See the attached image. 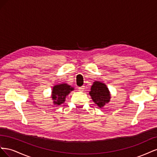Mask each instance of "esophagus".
I'll return each instance as SVG.
<instances>
[{"label": "esophagus", "instance_id": "esophagus-1", "mask_svg": "<svg viewBox=\"0 0 157 157\" xmlns=\"http://www.w3.org/2000/svg\"><path fill=\"white\" fill-rule=\"evenodd\" d=\"M84 88H85V86H81V87H79V88H78V89H79V91H80V92H83V91H84Z\"/></svg>", "mask_w": 157, "mask_h": 157}]
</instances>
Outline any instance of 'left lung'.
<instances>
[{"label":"left lung","mask_w":157,"mask_h":157,"mask_svg":"<svg viewBox=\"0 0 157 157\" xmlns=\"http://www.w3.org/2000/svg\"><path fill=\"white\" fill-rule=\"evenodd\" d=\"M89 94L93 101L101 108L110 101L111 94L106 85L99 81H95L90 89Z\"/></svg>","instance_id":"8db88e82"}]
</instances>
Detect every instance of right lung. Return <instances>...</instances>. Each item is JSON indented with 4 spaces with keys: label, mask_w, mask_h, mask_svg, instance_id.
<instances>
[{
    "label": "right lung",
    "mask_w": 157,
    "mask_h": 157,
    "mask_svg": "<svg viewBox=\"0 0 157 157\" xmlns=\"http://www.w3.org/2000/svg\"><path fill=\"white\" fill-rule=\"evenodd\" d=\"M74 90V88L71 87L67 84H57L53 87L52 92V98L53 99V103L56 105H60L65 102L66 96Z\"/></svg>",
    "instance_id": "right-lung-1"
}]
</instances>
